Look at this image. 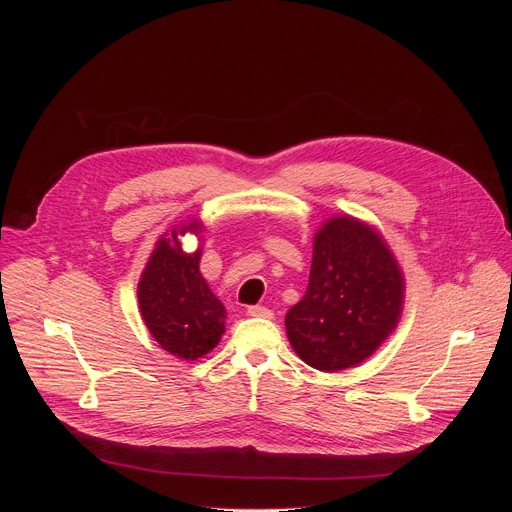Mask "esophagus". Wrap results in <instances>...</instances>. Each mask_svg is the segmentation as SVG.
<instances>
[{
	"instance_id": "esophagus-1",
	"label": "esophagus",
	"mask_w": 512,
	"mask_h": 512,
	"mask_svg": "<svg viewBox=\"0 0 512 512\" xmlns=\"http://www.w3.org/2000/svg\"><path fill=\"white\" fill-rule=\"evenodd\" d=\"M247 313H249L251 317H265V319H270V317L274 315L270 309L263 307V305H253V307L247 309Z\"/></svg>"
}]
</instances>
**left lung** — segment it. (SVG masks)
Returning <instances> with one entry per match:
<instances>
[{"instance_id": "obj_1", "label": "left lung", "mask_w": 512, "mask_h": 512, "mask_svg": "<svg viewBox=\"0 0 512 512\" xmlns=\"http://www.w3.org/2000/svg\"><path fill=\"white\" fill-rule=\"evenodd\" d=\"M402 290L382 236L355 218H334L315 236L307 292L286 313L288 340L319 371L355 367L396 328Z\"/></svg>"}]
</instances>
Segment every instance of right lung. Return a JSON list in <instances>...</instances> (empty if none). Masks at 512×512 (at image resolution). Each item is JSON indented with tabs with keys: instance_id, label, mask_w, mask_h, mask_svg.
<instances>
[{
	"instance_id": "obj_1",
	"label": "right lung",
	"mask_w": 512,
	"mask_h": 512,
	"mask_svg": "<svg viewBox=\"0 0 512 512\" xmlns=\"http://www.w3.org/2000/svg\"><path fill=\"white\" fill-rule=\"evenodd\" d=\"M199 224L180 228V234ZM201 249L186 253L178 230L159 238L139 282V307L145 324L164 351L180 359L207 355L224 334L226 309L213 297L199 272Z\"/></svg>"
}]
</instances>
